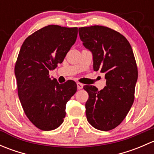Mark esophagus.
<instances>
[{
    "instance_id": "obj_1",
    "label": "esophagus",
    "mask_w": 154,
    "mask_h": 154,
    "mask_svg": "<svg viewBox=\"0 0 154 154\" xmlns=\"http://www.w3.org/2000/svg\"><path fill=\"white\" fill-rule=\"evenodd\" d=\"M77 88L78 89H82L83 87V84H82V83H77Z\"/></svg>"
}]
</instances>
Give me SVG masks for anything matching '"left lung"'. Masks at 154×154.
Instances as JSON below:
<instances>
[{
  "label": "left lung",
  "instance_id": "obj_1",
  "mask_svg": "<svg viewBox=\"0 0 154 154\" xmlns=\"http://www.w3.org/2000/svg\"><path fill=\"white\" fill-rule=\"evenodd\" d=\"M79 35L92 54L94 71L100 70L106 80L100 91L94 86H83L88 94L87 120L95 129L108 131L122 123L134 101L138 79L134 54L127 38L109 27H80Z\"/></svg>",
  "mask_w": 154,
  "mask_h": 154
}]
</instances>
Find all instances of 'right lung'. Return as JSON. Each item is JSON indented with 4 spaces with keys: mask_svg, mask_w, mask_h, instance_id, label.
<instances>
[{
    "mask_svg": "<svg viewBox=\"0 0 154 154\" xmlns=\"http://www.w3.org/2000/svg\"><path fill=\"white\" fill-rule=\"evenodd\" d=\"M77 27L48 25L27 37L15 66L20 102L37 128L57 129L66 117V103L77 91V83L60 84L49 71L64 60L77 37Z\"/></svg>",
    "mask_w": 154,
    "mask_h": 154,
    "instance_id": "1",
    "label": "right lung"
}]
</instances>
